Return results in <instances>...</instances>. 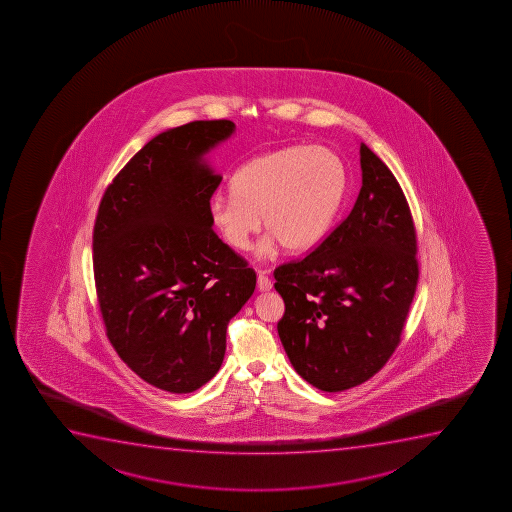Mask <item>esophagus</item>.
Listing matches in <instances>:
<instances>
[{"instance_id": "esophagus-1", "label": "esophagus", "mask_w": 512, "mask_h": 512, "mask_svg": "<svg viewBox=\"0 0 512 512\" xmlns=\"http://www.w3.org/2000/svg\"><path fill=\"white\" fill-rule=\"evenodd\" d=\"M257 286H259L260 291H271L272 283L269 276H267V272L259 271V274H257Z\"/></svg>"}]
</instances>
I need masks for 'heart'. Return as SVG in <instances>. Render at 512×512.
I'll use <instances>...</instances> for the list:
<instances>
[{
	"instance_id": "b5f03b06",
	"label": "heart",
	"mask_w": 512,
	"mask_h": 512,
	"mask_svg": "<svg viewBox=\"0 0 512 512\" xmlns=\"http://www.w3.org/2000/svg\"><path fill=\"white\" fill-rule=\"evenodd\" d=\"M348 192V168L325 147L293 145L243 164L231 178V195H214L209 219L229 247L245 252L260 229L269 236L259 247L267 257L283 245L307 252L331 228Z\"/></svg>"
}]
</instances>
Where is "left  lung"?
I'll return each mask as SVG.
<instances>
[{
  "instance_id": "1",
  "label": "left lung",
  "mask_w": 512,
  "mask_h": 512,
  "mask_svg": "<svg viewBox=\"0 0 512 512\" xmlns=\"http://www.w3.org/2000/svg\"><path fill=\"white\" fill-rule=\"evenodd\" d=\"M361 188L349 216L300 262L274 271L277 324L298 375L320 391L367 382L399 344L418 283L416 235L396 178L360 144Z\"/></svg>"
}]
</instances>
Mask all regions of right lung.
<instances>
[{
  "label": "right lung",
  "mask_w": 512,
  "mask_h": 512,
  "mask_svg": "<svg viewBox=\"0 0 512 512\" xmlns=\"http://www.w3.org/2000/svg\"><path fill=\"white\" fill-rule=\"evenodd\" d=\"M233 121H192L156 135L104 193L94 277L109 341L147 384L187 394L219 372L229 320L257 276L214 233L209 202L223 176L209 152Z\"/></svg>",
  "instance_id": "1"
}]
</instances>
